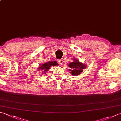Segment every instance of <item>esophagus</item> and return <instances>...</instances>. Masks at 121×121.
Listing matches in <instances>:
<instances>
[{"mask_svg":"<svg viewBox=\"0 0 121 121\" xmlns=\"http://www.w3.org/2000/svg\"><path fill=\"white\" fill-rule=\"evenodd\" d=\"M58 63L60 64V65H63V60H58Z\"/></svg>","mask_w":121,"mask_h":121,"instance_id":"1","label":"esophagus"}]
</instances>
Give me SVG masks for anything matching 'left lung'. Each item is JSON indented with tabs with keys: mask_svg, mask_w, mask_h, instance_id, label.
<instances>
[{
	"mask_svg": "<svg viewBox=\"0 0 121 121\" xmlns=\"http://www.w3.org/2000/svg\"><path fill=\"white\" fill-rule=\"evenodd\" d=\"M70 73H71L72 75H78L82 73L83 70L86 67L85 65L79 62L77 60H75V61L69 63V64Z\"/></svg>",
	"mask_w": 121,
	"mask_h": 121,
	"instance_id": "left-lung-1",
	"label": "left lung"
}]
</instances>
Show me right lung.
<instances>
[{"mask_svg":"<svg viewBox=\"0 0 121 121\" xmlns=\"http://www.w3.org/2000/svg\"><path fill=\"white\" fill-rule=\"evenodd\" d=\"M57 66L58 64L57 63L56 61H49V62H47L46 63L43 64L41 65L38 68V69H40L42 70L43 73H45L49 69V68L51 66Z\"/></svg>","mask_w":121,"mask_h":121,"instance_id":"1","label":"right lung"}]
</instances>
